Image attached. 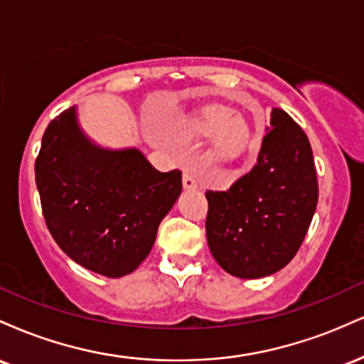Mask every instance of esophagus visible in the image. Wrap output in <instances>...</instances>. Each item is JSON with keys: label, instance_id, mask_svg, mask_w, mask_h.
<instances>
[{"label": "esophagus", "instance_id": "esophagus-1", "mask_svg": "<svg viewBox=\"0 0 364 364\" xmlns=\"http://www.w3.org/2000/svg\"><path fill=\"white\" fill-rule=\"evenodd\" d=\"M183 186L188 188V190L198 186V179L193 176V173H190V171H185V173H183Z\"/></svg>", "mask_w": 364, "mask_h": 364}]
</instances>
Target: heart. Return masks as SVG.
I'll list each match as a JSON object with an SVG mask.
<instances>
[{
    "mask_svg": "<svg viewBox=\"0 0 364 364\" xmlns=\"http://www.w3.org/2000/svg\"><path fill=\"white\" fill-rule=\"evenodd\" d=\"M191 133L195 136H214L212 157L215 161L240 157L252 144V133L245 121L240 118L229 119V112L224 109L200 112L191 123Z\"/></svg>",
    "mask_w": 364,
    "mask_h": 364,
    "instance_id": "obj_1",
    "label": "heart"
}]
</instances>
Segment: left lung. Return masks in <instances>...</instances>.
Instances as JSON below:
<instances>
[{
	"mask_svg": "<svg viewBox=\"0 0 364 364\" xmlns=\"http://www.w3.org/2000/svg\"><path fill=\"white\" fill-rule=\"evenodd\" d=\"M257 164L228 190H207L208 248L228 274L258 279L298 253L316 202L313 150L306 133L282 109L272 111Z\"/></svg>",
	"mask_w": 364,
	"mask_h": 364,
	"instance_id": "8db88e82",
	"label": "left lung"
}]
</instances>
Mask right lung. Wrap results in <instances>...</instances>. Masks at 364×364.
I'll list each match as a JSON object with an SVG mask.
<instances>
[{
  "instance_id": "right-lung-1",
  "label": "right lung",
  "mask_w": 364,
  "mask_h": 364,
  "mask_svg": "<svg viewBox=\"0 0 364 364\" xmlns=\"http://www.w3.org/2000/svg\"><path fill=\"white\" fill-rule=\"evenodd\" d=\"M36 185L58 246L95 274L116 279L147 258L157 228L181 193V171L161 173L136 149L95 147L75 109L46 128Z\"/></svg>"
}]
</instances>
